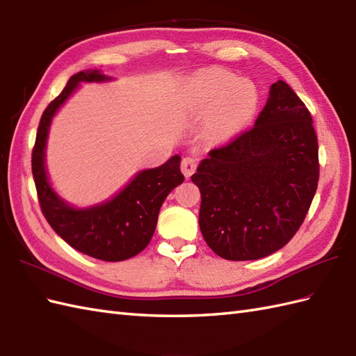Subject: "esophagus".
Returning <instances> with one entry per match:
<instances>
[{
    "mask_svg": "<svg viewBox=\"0 0 356 356\" xmlns=\"http://www.w3.org/2000/svg\"><path fill=\"white\" fill-rule=\"evenodd\" d=\"M196 160L192 156H186L183 158V161H181V172L184 173L186 178H191L192 173L196 170Z\"/></svg>",
    "mask_w": 356,
    "mask_h": 356,
    "instance_id": "34e87169",
    "label": "esophagus"
}]
</instances>
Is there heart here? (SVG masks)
I'll return each mask as SVG.
<instances>
[{"mask_svg":"<svg viewBox=\"0 0 356 356\" xmlns=\"http://www.w3.org/2000/svg\"><path fill=\"white\" fill-rule=\"evenodd\" d=\"M236 80L225 71H215L201 79L200 94L205 105L218 104V120L227 132L247 124L257 108V92L250 82Z\"/></svg>","mask_w":356,"mask_h":356,"instance_id":"obj_1","label":"heart"}]
</instances>
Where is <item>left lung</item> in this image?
Segmentation results:
<instances>
[{"instance_id": "8db88e82", "label": "left lung", "mask_w": 356, "mask_h": 356, "mask_svg": "<svg viewBox=\"0 0 356 356\" xmlns=\"http://www.w3.org/2000/svg\"><path fill=\"white\" fill-rule=\"evenodd\" d=\"M192 181L200 187V228L219 257L256 260L294 238L317 192L318 141L307 111L283 81L254 126L211 149Z\"/></svg>"}]
</instances>
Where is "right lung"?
Returning a JSON list of instances; mask_svg holds the SVG:
<instances>
[{
  "label": "right lung",
  "instance_id": "add662e5",
  "mask_svg": "<svg viewBox=\"0 0 356 356\" xmlns=\"http://www.w3.org/2000/svg\"><path fill=\"white\" fill-rule=\"evenodd\" d=\"M100 71H81L70 77L65 88L42 113L31 152V172L39 205L47 222L74 250L105 262H120L137 256L151 242L158 211L165 196L184 181L179 155H173L160 168L140 172L111 201L96 207H70L51 191L44 168V151L51 117L70 97L79 82L106 81Z\"/></svg>",
  "mask_w": 356,
  "mask_h": 356
}]
</instances>
